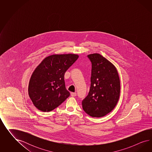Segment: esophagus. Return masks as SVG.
<instances>
[{
	"mask_svg": "<svg viewBox=\"0 0 152 152\" xmlns=\"http://www.w3.org/2000/svg\"><path fill=\"white\" fill-rule=\"evenodd\" d=\"M71 95L73 97L76 96V92H71Z\"/></svg>",
	"mask_w": 152,
	"mask_h": 152,
	"instance_id": "esophagus-1",
	"label": "esophagus"
}]
</instances>
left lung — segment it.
Listing matches in <instances>:
<instances>
[{
    "label": "left lung",
    "instance_id": "obj_1",
    "mask_svg": "<svg viewBox=\"0 0 152 152\" xmlns=\"http://www.w3.org/2000/svg\"><path fill=\"white\" fill-rule=\"evenodd\" d=\"M92 63L91 86L83 101V110L94 118L110 113L119 101L120 81L115 66L99 53L88 56Z\"/></svg>",
    "mask_w": 152,
    "mask_h": 152
}]
</instances>
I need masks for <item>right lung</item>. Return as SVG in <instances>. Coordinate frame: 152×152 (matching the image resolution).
Masks as SVG:
<instances>
[{
	"instance_id": "obj_1",
	"label": "right lung",
	"mask_w": 152,
	"mask_h": 152,
	"mask_svg": "<svg viewBox=\"0 0 152 152\" xmlns=\"http://www.w3.org/2000/svg\"><path fill=\"white\" fill-rule=\"evenodd\" d=\"M76 54H56L46 57L34 70L28 85V95L39 110H54L69 96L64 73L78 59Z\"/></svg>"
}]
</instances>
